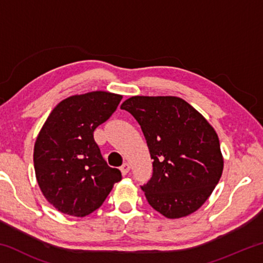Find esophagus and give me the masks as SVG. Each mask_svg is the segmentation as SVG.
<instances>
[{
    "mask_svg": "<svg viewBox=\"0 0 263 263\" xmlns=\"http://www.w3.org/2000/svg\"><path fill=\"white\" fill-rule=\"evenodd\" d=\"M121 172H122V174L123 175H126L128 172H130V164H128L127 162H125L123 164V166L121 167Z\"/></svg>",
    "mask_w": 263,
    "mask_h": 263,
    "instance_id": "esophagus-1",
    "label": "esophagus"
}]
</instances>
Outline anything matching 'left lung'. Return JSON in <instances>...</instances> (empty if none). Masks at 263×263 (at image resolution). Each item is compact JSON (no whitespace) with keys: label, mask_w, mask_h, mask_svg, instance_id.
Wrapping results in <instances>:
<instances>
[{"label":"left lung","mask_w":263,"mask_h":263,"mask_svg":"<svg viewBox=\"0 0 263 263\" xmlns=\"http://www.w3.org/2000/svg\"><path fill=\"white\" fill-rule=\"evenodd\" d=\"M121 109L139 123L153 159V175L141 186L149 205L169 219L197 211L224 168L215 128L176 96H132Z\"/></svg>","instance_id":"1"}]
</instances>
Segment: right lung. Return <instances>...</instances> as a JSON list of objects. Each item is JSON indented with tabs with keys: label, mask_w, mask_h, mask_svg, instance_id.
<instances>
[{
	"label": "right lung",
	"mask_w": 263,
	"mask_h": 263,
	"mask_svg": "<svg viewBox=\"0 0 263 263\" xmlns=\"http://www.w3.org/2000/svg\"><path fill=\"white\" fill-rule=\"evenodd\" d=\"M123 96L95 90L58 103L34 142L35 179L44 197L58 211L86 217L97 210L116 182L94 140L95 128L112 115Z\"/></svg>",
	"instance_id": "add662e5"
}]
</instances>
